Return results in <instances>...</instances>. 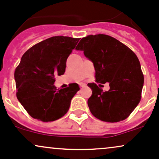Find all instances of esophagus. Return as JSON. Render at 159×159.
Here are the masks:
<instances>
[{
  "label": "esophagus",
  "mask_w": 159,
  "mask_h": 159,
  "mask_svg": "<svg viewBox=\"0 0 159 159\" xmlns=\"http://www.w3.org/2000/svg\"><path fill=\"white\" fill-rule=\"evenodd\" d=\"M85 85H85V83H80V87H85Z\"/></svg>",
  "instance_id": "obj_1"
}]
</instances>
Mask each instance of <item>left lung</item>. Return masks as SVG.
I'll return each instance as SVG.
<instances>
[{
	"mask_svg": "<svg viewBox=\"0 0 159 159\" xmlns=\"http://www.w3.org/2000/svg\"><path fill=\"white\" fill-rule=\"evenodd\" d=\"M76 50L94 64L98 83H109L103 91L96 83H89L92 94L88 106L95 117L115 123L129 116L141 98L143 75L137 56L120 41L104 34L90 35L80 40Z\"/></svg>",
	"mask_w": 159,
	"mask_h": 159,
	"instance_id": "left-lung-1",
	"label": "left lung"
}]
</instances>
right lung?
<instances>
[{
    "instance_id": "add662e5",
    "label": "right lung",
    "mask_w": 159,
    "mask_h": 159,
    "mask_svg": "<svg viewBox=\"0 0 159 159\" xmlns=\"http://www.w3.org/2000/svg\"><path fill=\"white\" fill-rule=\"evenodd\" d=\"M80 39L53 36L35 44L22 56L15 70L16 96L28 114L43 122L61 118L80 90L78 84L57 89L55 76L65 74L66 61Z\"/></svg>"
}]
</instances>
